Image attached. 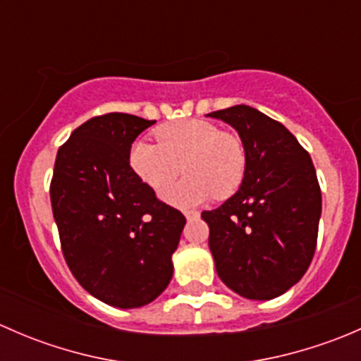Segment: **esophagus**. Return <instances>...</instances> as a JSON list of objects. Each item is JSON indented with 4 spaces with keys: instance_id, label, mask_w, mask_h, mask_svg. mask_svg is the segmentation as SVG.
<instances>
[{
    "instance_id": "obj_1",
    "label": "esophagus",
    "mask_w": 361,
    "mask_h": 361,
    "mask_svg": "<svg viewBox=\"0 0 361 361\" xmlns=\"http://www.w3.org/2000/svg\"><path fill=\"white\" fill-rule=\"evenodd\" d=\"M183 214L187 220H197V218L201 216V213H199V211H183Z\"/></svg>"
}]
</instances>
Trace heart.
I'll return each instance as SVG.
<instances>
[{"instance_id":"1","label":"heart","mask_w":361,"mask_h":361,"mask_svg":"<svg viewBox=\"0 0 361 361\" xmlns=\"http://www.w3.org/2000/svg\"><path fill=\"white\" fill-rule=\"evenodd\" d=\"M157 144L136 141L129 164L136 176L152 190L164 187L185 170L188 176L162 192L166 202L192 207L214 195L225 199L243 183L246 154L235 134L224 133L216 123L187 118L159 127Z\"/></svg>"}]
</instances>
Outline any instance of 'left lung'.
I'll return each mask as SVG.
<instances>
[{
  "mask_svg": "<svg viewBox=\"0 0 361 361\" xmlns=\"http://www.w3.org/2000/svg\"><path fill=\"white\" fill-rule=\"evenodd\" d=\"M238 130L246 154L239 190L202 211L221 281L251 300H271L300 281L318 239L322 190L314 166L283 123L246 104L207 113Z\"/></svg>",
  "mask_w": 361,
  "mask_h": 361,
  "instance_id": "8db88e82",
  "label": "left lung"
}]
</instances>
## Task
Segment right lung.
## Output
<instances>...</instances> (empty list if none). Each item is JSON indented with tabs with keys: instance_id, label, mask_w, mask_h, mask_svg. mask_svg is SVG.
Returning <instances> with one entry per match:
<instances>
[{
	"instance_id": "1",
	"label": "right lung",
	"mask_w": 361,
	"mask_h": 361,
	"mask_svg": "<svg viewBox=\"0 0 361 361\" xmlns=\"http://www.w3.org/2000/svg\"><path fill=\"white\" fill-rule=\"evenodd\" d=\"M154 123L127 113L94 116L73 130L54 166L50 201L69 271L113 307H141L167 288L187 224L129 164L134 140Z\"/></svg>"
}]
</instances>
